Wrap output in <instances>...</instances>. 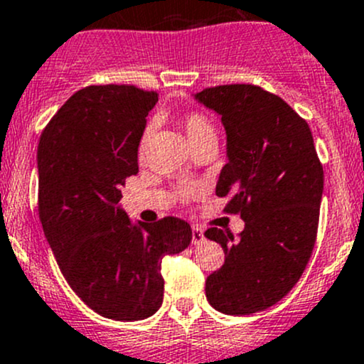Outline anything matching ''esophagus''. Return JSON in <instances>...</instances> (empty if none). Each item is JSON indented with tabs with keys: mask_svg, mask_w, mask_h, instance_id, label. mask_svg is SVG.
<instances>
[{
	"mask_svg": "<svg viewBox=\"0 0 364 364\" xmlns=\"http://www.w3.org/2000/svg\"><path fill=\"white\" fill-rule=\"evenodd\" d=\"M202 240H204V232H202L200 228H193V230H192V244H193V246H198Z\"/></svg>",
	"mask_w": 364,
	"mask_h": 364,
	"instance_id": "obj_1",
	"label": "esophagus"
}]
</instances>
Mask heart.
<instances>
[{
	"instance_id": "1",
	"label": "heart",
	"mask_w": 364,
	"mask_h": 364,
	"mask_svg": "<svg viewBox=\"0 0 364 364\" xmlns=\"http://www.w3.org/2000/svg\"><path fill=\"white\" fill-rule=\"evenodd\" d=\"M179 125H181V129H183V132H185L186 141H188L190 146L195 143H198V141L216 139V129H214L211 120H209V118L202 113H197V112L186 113L185 117H181V120H179ZM150 134H151V127H148L146 131L143 132V136H141V143H139L141 151H143V148H144V144H146Z\"/></svg>"
}]
</instances>
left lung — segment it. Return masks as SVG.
<instances>
[{"mask_svg":"<svg viewBox=\"0 0 364 364\" xmlns=\"http://www.w3.org/2000/svg\"><path fill=\"white\" fill-rule=\"evenodd\" d=\"M221 118L227 164L218 197L240 213L239 239L220 228L204 235L221 244L225 263L205 281L218 312L250 316L286 296L304 274L316 242L323 166L307 122L277 95L255 85H221L193 94Z\"/></svg>","mask_w":364,"mask_h":364,"instance_id":"1","label":"left lung"}]
</instances>
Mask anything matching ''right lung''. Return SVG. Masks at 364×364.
<instances>
[{
  "mask_svg": "<svg viewBox=\"0 0 364 364\" xmlns=\"http://www.w3.org/2000/svg\"><path fill=\"white\" fill-rule=\"evenodd\" d=\"M155 92L131 85L73 94L38 144V209L71 289L101 316L146 319L164 300L162 258L190 246L179 218L153 225L122 209V186L137 174V148Z\"/></svg>",
  "mask_w": 364,
  "mask_h": 364,
  "instance_id": "1",
  "label": "right lung"
}]
</instances>
